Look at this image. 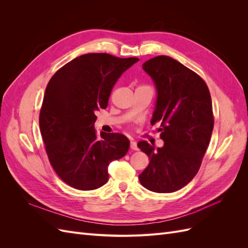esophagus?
I'll return each mask as SVG.
<instances>
[{"label":"esophagus","mask_w":248,"mask_h":248,"mask_svg":"<svg viewBox=\"0 0 248 248\" xmlns=\"http://www.w3.org/2000/svg\"><path fill=\"white\" fill-rule=\"evenodd\" d=\"M130 148H131L132 150H134V151H137V150H139L137 141H134L133 140H130Z\"/></svg>","instance_id":"esophagus-1"}]
</instances>
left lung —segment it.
I'll return each instance as SVG.
<instances>
[{"mask_svg":"<svg viewBox=\"0 0 248 248\" xmlns=\"http://www.w3.org/2000/svg\"><path fill=\"white\" fill-rule=\"evenodd\" d=\"M155 82L156 108L151 124L160 123L162 148L142 140L138 147L150 158L139 176L145 188L174 192L198 174L214 126L208 86L198 73L168 56H157L142 64Z\"/></svg>","mask_w":248,"mask_h":248,"instance_id":"obj_1","label":"left lung"}]
</instances>
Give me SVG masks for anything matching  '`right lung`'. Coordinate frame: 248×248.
Masks as SVG:
<instances>
[{"label": "right lung", "instance_id": "1", "mask_svg": "<svg viewBox=\"0 0 248 248\" xmlns=\"http://www.w3.org/2000/svg\"><path fill=\"white\" fill-rule=\"evenodd\" d=\"M139 61L106 52L79 56L48 81L39 114L41 137L57 175L73 188L92 190L108 180V167L129 149L123 134L94 129L95 111L107 108L118 78Z\"/></svg>", "mask_w": 248, "mask_h": 248}]
</instances>
